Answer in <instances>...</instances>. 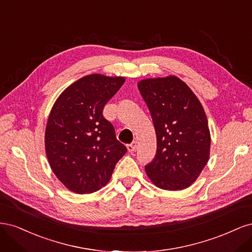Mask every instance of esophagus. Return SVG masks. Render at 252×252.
Listing matches in <instances>:
<instances>
[{
	"instance_id": "obj_1",
	"label": "esophagus",
	"mask_w": 252,
	"mask_h": 252,
	"mask_svg": "<svg viewBox=\"0 0 252 252\" xmlns=\"http://www.w3.org/2000/svg\"><path fill=\"white\" fill-rule=\"evenodd\" d=\"M135 148H136V142H132L131 144H128V145H127V150H128L129 152L134 151Z\"/></svg>"
}]
</instances>
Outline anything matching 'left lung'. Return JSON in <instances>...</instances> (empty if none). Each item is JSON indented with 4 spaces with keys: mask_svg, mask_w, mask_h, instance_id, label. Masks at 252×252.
Listing matches in <instances>:
<instances>
[{
    "mask_svg": "<svg viewBox=\"0 0 252 252\" xmlns=\"http://www.w3.org/2000/svg\"><path fill=\"white\" fill-rule=\"evenodd\" d=\"M157 134V155L145 166L149 180L164 190L192 185L210 156L208 120L197 96L175 75L138 83Z\"/></svg>",
    "mask_w": 252,
    "mask_h": 252,
    "instance_id": "1",
    "label": "left lung"
}]
</instances>
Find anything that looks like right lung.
I'll return each mask as SVG.
<instances>
[{
	"instance_id": "add662e5",
	"label": "right lung",
	"mask_w": 252,
	"mask_h": 252,
	"mask_svg": "<svg viewBox=\"0 0 252 252\" xmlns=\"http://www.w3.org/2000/svg\"><path fill=\"white\" fill-rule=\"evenodd\" d=\"M124 82V77L85 75L68 86L52 106L45 129V151L51 170L72 192L100 190L126 154L102 113Z\"/></svg>"
}]
</instances>
